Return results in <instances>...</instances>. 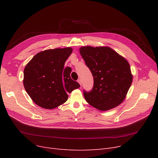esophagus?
I'll return each instance as SVG.
<instances>
[{
  "instance_id": "obj_1",
  "label": "esophagus",
  "mask_w": 158,
  "mask_h": 158,
  "mask_svg": "<svg viewBox=\"0 0 158 158\" xmlns=\"http://www.w3.org/2000/svg\"><path fill=\"white\" fill-rule=\"evenodd\" d=\"M77 82H79V85L81 86V85H82V81H81V79H78V80H77Z\"/></svg>"
}]
</instances>
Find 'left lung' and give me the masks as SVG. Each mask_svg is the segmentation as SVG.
Instances as JSON below:
<instances>
[{"label": "left lung", "mask_w": 158, "mask_h": 158, "mask_svg": "<svg viewBox=\"0 0 158 158\" xmlns=\"http://www.w3.org/2000/svg\"><path fill=\"white\" fill-rule=\"evenodd\" d=\"M79 52L94 77L90 92L84 90L87 102L100 111L111 110L125 99L132 84L128 61L108 47H82Z\"/></svg>", "instance_id": "8db88e82"}]
</instances>
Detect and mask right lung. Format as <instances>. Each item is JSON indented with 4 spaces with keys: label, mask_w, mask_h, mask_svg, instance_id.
I'll return each instance as SVG.
<instances>
[{
    "label": "right lung",
    "mask_w": 158,
    "mask_h": 158,
    "mask_svg": "<svg viewBox=\"0 0 158 158\" xmlns=\"http://www.w3.org/2000/svg\"><path fill=\"white\" fill-rule=\"evenodd\" d=\"M72 51L71 47L45 50L36 54L26 66L23 86L38 106L54 109L67 101V93L80 87L70 77L72 69L64 68Z\"/></svg>",
    "instance_id": "right-lung-1"
}]
</instances>
